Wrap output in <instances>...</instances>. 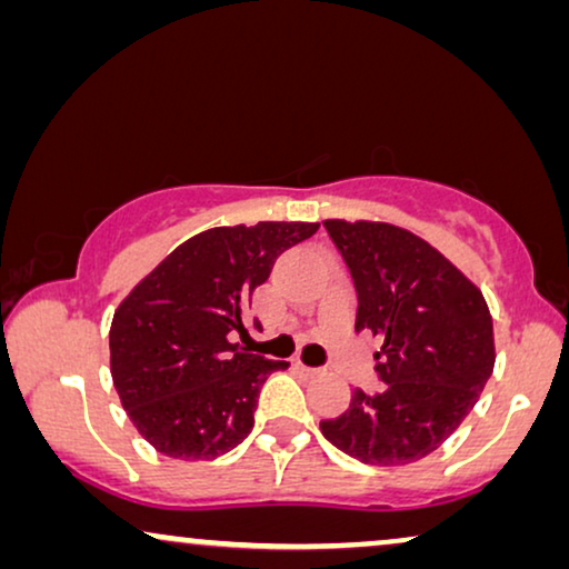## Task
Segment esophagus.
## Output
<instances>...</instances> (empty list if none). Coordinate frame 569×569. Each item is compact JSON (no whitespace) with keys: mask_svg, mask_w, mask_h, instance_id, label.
<instances>
[{"mask_svg":"<svg viewBox=\"0 0 569 569\" xmlns=\"http://www.w3.org/2000/svg\"><path fill=\"white\" fill-rule=\"evenodd\" d=\"M292 368L298 370V372H302V376H316V372H318L316 368H308V365H302L300 360H295V362H292Z\"/></svg>","mask_w":569,"mask_h":569,"instance_id":"esophagus-1","label":"esophagus"}]
</instances>
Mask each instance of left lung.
<instances>
[{"mask_svg": "<svg viewBox=\"0 0 569 569\" xmlns=\"http://www.w3.org/2000/svg\"><path fill=\"white\" fill-rule=\"evenodd\" d=\"M357 290V331L380 341L386 388L352 393L323 438L370 466H407L438 450L495 370V331L477 284L438 248L388 222L326 220Z\"/></svg>", "mask_w": 569, "mask_h": 569, "instance_id": "1", "label": "left lung"}]
</instances>
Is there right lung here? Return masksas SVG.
<instances>
[{
  "instance_id": "1",
  "label": "right lung",
  "mask_w": 569,
  "mask_h": 569,
  "mask_svg": "<svg viewBox=\"0 0 569 569\" xmlns=\"http://www.w3.org/2000/svg\"><path fill=\"white\" fill-rule=\"evenodd\" d=\"M318 222L212 228L168 253L116 308L111 376L139 435L168 458L209 461L248 438L259 391L284 360L232 345L253 290Z\"/></svg>"
}]
</instances>
